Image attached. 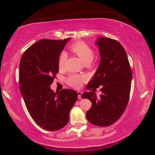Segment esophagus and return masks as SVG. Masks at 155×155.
Here are the masks:
<instances>
[{"instance_id":"obj_1","label":"esophagus","mask_w":155,"mask_h":155,"mask_svg":"<svg viewBox=\"0 0 155 155\" xmlns=\"http://www.w3.org/2000/svg\"><path fill=\"white\" fill-rule=\"evenodd\" d=\"M78 99H82L81 98V96H82V92H81V91H78Z\"/></svg>"}]
</instances>
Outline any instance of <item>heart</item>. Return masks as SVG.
Wrapping results in <instances>:
<instances>
[{
	"mask_svg": "<svg viewBox=\"0 0 155 155\" xmlns=\"http://www.w3.org/2000/svg\"><path fill=\"white\" fill-rule=\"evenodd\" d=\"M71 49L79 56V58L83 61L84 63H91L94 58V51L90 46H89L86 43L83 41H77L71 46ZM68 58L67 53L63 51L61 52L58 57V64L60 68H63L65 66V62ZM84 78L78 75H71L68 78V82L71 87L75 88L80 87L81 85Z\"/></svg>",
	"mask_w": 155,
	"mask_h": 155,
	"instance_id": "b5f03b06",
	"label": "heart"
}]
</instances>
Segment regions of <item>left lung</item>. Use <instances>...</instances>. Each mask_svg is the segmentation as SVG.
<instances>
[{"instance_id":"left-lung-1","label":"left lung","mask_w":155,"mask_h":155,"mask_svg":"<svg viewBox=\"0 0 155 155\" xmlns=\"http://www.w3.org/2000/svg\"><path fill=\"white\" fill-rule=\"evenodd\" d=\"M95 43L99 47L100 63L87 89L96 90L101 85L102 94L98 98L93 91L85 92L82 98L92 102V107L86 113L88 121L95 126H108L115 123L126 109L132 71L126 51L119 42L100 37Z\"/></svg>"}]
</instances>
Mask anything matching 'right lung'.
<instances>
[{
    "label": "right lung",
    "mask_w": 155,
    "mask_h": 155,
    "mask_svg": "<svg viewBox=\"0 0 155 155\" xmlns=\"http://www.w3.org/2000/svg\"><path fill=\"white\" fill-rule=\"evenodd\" d=\"M70 38L41 39L24 52L19 68L20 90L33 120L42 128L54 131L66 126L78 99L76 91L51 90L58 73V57Z\"/></svg>",
    "instance_id": "1"
}]
</instances>
